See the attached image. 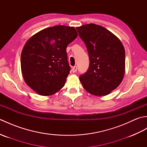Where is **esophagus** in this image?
Segmentation results:
<instances>
[{
	"label": "esophagus",
	"instance_id": "esophagus-1",
	"mask_svg": "<svg viewBox=\"0 0 147 147\" xmlns=\"http://www.w3.org/2000/svg\"><path fill=\"white\" fill-rule=\"evenodd\" d=\"M77 66H74L72 67V71H73V73H76L77 71Z\"/></svg>",
	"mask_w": 147,
	"mask_h": 147
}]
</instances>
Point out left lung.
I'll return each instance as SVG.
<instances>
[{
    "mask_svg": "<svg viewBox=\"0 0 147 147\" xmlns=\"http://www.w3.org/2000/svg\"><path fill=\"white\" fill-rule=\"evenodd\" d=\"M90 59L88 69L80 76L83 88L95 96L109 94L120 85L125 73V50L120 40L95 24L77 27Z\"/></svg>",
    "mask_w": 147,
    "mask_h": 147,
    "instance_id": "left-lung-1",
    "label": "left lung"
}]
</instances>
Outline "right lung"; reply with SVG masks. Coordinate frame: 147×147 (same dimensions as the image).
I'll return each instance as SVG.
<instances>
[{
	"instance_id": "add662e5",
	"label": "right lung",
	"mask_w": 147,
	"mask_h": 147,
	"mask_svg": "<svg viewBox=\"0 0 147 147\" xmlns=\"http://www.w3.org/2000/svg\"><path fill=\"white\" fill-rule=\"evenodd\" d=\"M78 36L74 27L59 25L42 30L24 45L21 67L24 82L40 95L59 92L69 74L66 48Z\"/></svg>"
}]
</instances>
